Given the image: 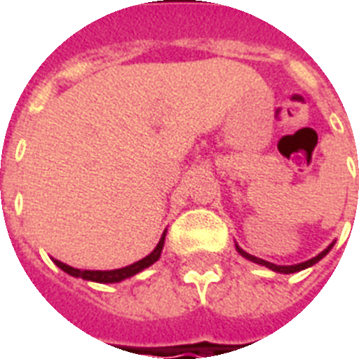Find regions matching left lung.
Returning <instances> with one entry per match:
<instances>
[{
    "label": "left lung",
    "mask_w": 359,
    "mask_h": 359,
    "mask_svg": "<svg viewBox=\"0 0 359 359\" xmlns=\"http://www.w3.org/2000/svg\"><path fill=\"white\" fill-rule=\"evenodd\" d=\"M238 252H241L242 256L246 257V259H250V262H256V264L259 265H265V267H269V269L273 271H277V273H296V271H302V269H306V267H311L313 264H317L321 257L329 252V248L325 250V252H321L319 256L316 257H311V259H308V262H304V264H298V265H275V264H269V262H264V259H259V257H254V256H250V254H246L244 250L238 248Z\"/></svg>",
    "instance_id": "obj_1"
}]
</instances>
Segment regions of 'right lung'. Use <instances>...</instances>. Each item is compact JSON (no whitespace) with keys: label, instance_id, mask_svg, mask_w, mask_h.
<instances>
[{"label":"right lung","instance_id":"1","mask_svg":"<svg viewBox=\"0 0 359 359\" xmlns=\"http://www.w3.org/2000/svg\"><path fill=\"white\" fill-rule=\"evenodd\" d=\"M163 242H165V233L163 236H161L159 244L156 246V250H154L149 256H146L144 259H140V262H136V264L128 265V267H121V269H113V271H81V269H74V267H71V265L61 264V262H57V259H53V262H55L57 267H61L65 273L73 275V277H82V278H86V280H94V283H118V280H123V278H128V277H133V275H136V273H140V271H144L151 264H156L157 259H159V256H161Z\"/></svg>","mask_w":359,"mask_h":359}]
</instances>
